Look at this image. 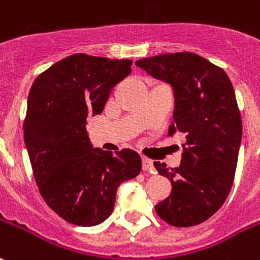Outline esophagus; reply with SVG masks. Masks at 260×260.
<instances>
[{"mask_svg": "<svg viewBox=\"0 0 260 260\" xmlns=\"http://www.w3.org/2000/svg\"><path fill=\"white\" fill-rule=\"evenodd\" d=\"M143 170L144 172H154V165H152L151 159L148 158H143Z\"/></svg>", "mask_w": 260, "mask_h": 260, "instance_id": "obj_1", "label": "esophagus"}]
</instances>
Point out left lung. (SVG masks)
I'll return each instance as SVG.
<instances>
[{"instance_id":"1","label":"left lung","mask_w":260,"mask_h":260,"mask_svg":"<svg viewBox=\"0 0 260 260\" xmlns=\"http://www.w3.org/2000/svg\"><path fill=\"white\" fill-rule=\"evenodd\" d=\"M135 64L174 90L169 134H185L181 164L154 162L172 183V192L155 206L172 226L205 222L231 192L241 143V116L231 79L222 68L191 51L147 57Z\"/></svg>"}]
</instances>
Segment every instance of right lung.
<instances>
[{
    "label": "right lung",
    "mask_w": 260,
    "mask_h": 260,
    "mask_svg": "<svg viewBox=\"0 0 260 260\" xmlns=\"http://www.w3.org/2000/svg\"><path fill=\"white\" fill-rule=\"evenodd\" d=\"M131 65L76 53L41 73L29 90L23 131L38 189L57 215L77 226L104 222L118 185L142 170L136 151L92 148L86 134L87 118L102 113Z\"/></svg>",
    "instance_id": "add662e5"
}]
</instances>
